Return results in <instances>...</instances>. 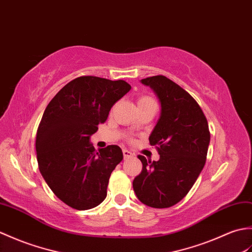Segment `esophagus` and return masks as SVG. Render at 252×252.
Instances as JSON below:
<instances>
[{
    "mask_svg": "<svg viewBox=\"0 0 252 252\" xmlns=\"http://www.w3.org/2000/svg\"><path fill=\"white\" fill-rule=\"evenodd\" d=\"M123 155H124V158H129L133 156V154L128 150H123Z\"/></svg>",
    "mask_w": 252,
    "mask_h": 252,
    "instance_id": "34e87169",
    "label": "esophagus"
}]
</instances>
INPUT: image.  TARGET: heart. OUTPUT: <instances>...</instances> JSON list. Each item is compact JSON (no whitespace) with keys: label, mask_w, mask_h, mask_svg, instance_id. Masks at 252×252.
Returning a JSON list of instances; mask_svg holds the SVG:
<instances>
[{"label":"heart","mask_w":252,"mask_h":252,"mask_svg":"<svg viewBox=\"0 0 252 252\" xmlns=\"http://www.w3.org/2000/svg\"><path fill=\"white\" fill-rule=\"evenodd\" d=\"M145 103H155V101L152 98L148 96H142L138 99V105L145 104Z\"/></svg>","instance_id":"1"}]
</instances>
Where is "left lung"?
I'll list each match as a JSON object with an SVG mask.
<instances>
[{
    "label": "left lung",
    "instance_id": "1",
    "mask_svg": "<svg viewBox=\"0 0 252 252\" xmlns=\"http://www.w3.org/2000/svg\"><path fill=\"white\" fill-rule=\"evenodd\" d=\"M160 102V116L149 137L158 151V161L142 155V171L133 179L138 199L153 208H168L186 196L202 172L210 132L206 116L195 99L164 75L141 80Z\"/></svg>",
    "mask_w": 252,
    "mask_h": 252
}]
</instances>
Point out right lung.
I'll return each mask as SVG.
<instances>
[{
    "mask_svg": "<svg viewBox=\"0 0 252 252\" xmlns=\"http://www.w3.org/2000/svg\"><path fill=\"white\" fill-rule=\"evenodd\" d=\"M130 89L123 80L80 76L61 88L44 111L35 140L38 169L56 196L72 208L92 209L107 197L123 152L117 145L97 152L89 140Z\"/></svg>",
    "mask_w": 252,
    "mask_h": 252,
    "instance_id": "add662e5",
    "label": "right lung"
}]
</instances>
